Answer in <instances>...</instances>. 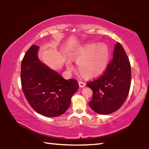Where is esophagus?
<instances>
[{
	"instance_id": "esophagus-1",
	"label": "esophagus",
	"mask_w": 149,
	"mask_h": 149,
	"mask_svg": "<svg viewBox=\"0 0 149 149\" xmlns=\"http://www.w3.org/2000/svg\"><path fill=\"white\" fill-rule=\"evenodd\" d=\"M78 83H79V87L81 88L84 87L85 85H86V84H85V83L83 82V81H78Z\"/></svg>"
}]
</instances>
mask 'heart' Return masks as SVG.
I'll list each match as a JSON object with an SVG mask.
<instances>
[{
  "instance_id": "obj_1",
  "label": "heart",
  "mask_w": 149,
  "mask_h": 149,
  "mask_svg": "<svg viewBox=\"0 0 149 149\" xmlns=\"http://www.w3.org/2000/svg\"><path fill=\"white\" fill-rule=\"evenodd\" d=\"M109 49L104 43L87 42L78 48L73 54L77 70L83 77L92 79L100 76L107 70L109 62ZM69 71L74 70L70 60L65 62Z\"/></svg>"
}]
</instances>
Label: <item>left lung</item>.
Masks as SVG:
<instances>
[{"label":"left lung","instance_id":"left-lung-1","mask_svg":"<svg viewBox=\"0 0 149 149\" xmlns=\"http://www.w3.org/2000/svg\"><path fill=\"white\" fill-rule=\"evenodd\" d=\"M132 80L130 60L119 42L115 45L113 58L99 79L87 83L93 91L89 107L95 112L107 115L116 112L125 101Z\"/></svg>","mask_w":149,"mask_h":149}]
</instances>
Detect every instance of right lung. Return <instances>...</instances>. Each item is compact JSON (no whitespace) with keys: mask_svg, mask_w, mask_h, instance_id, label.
Listing matches in <instances>:
<instances>
[{"mask_svg":"<svg viewBox=\"0 0 149 149\" xmlns=\"http://www.w3.org/2000/svg\"><path fill=\"white\" fill-rule=\"evenodd\" d=\"M39 49V46L33 45L22 60V89L35 111L44 116L56 117L69 108L79 85L74 79H64L42 63L38 58Z\"/></svg>","mask_w":149,"mask_h":149,"instance_id":"right-lung-1","label":"right lung"}]
</instances>
